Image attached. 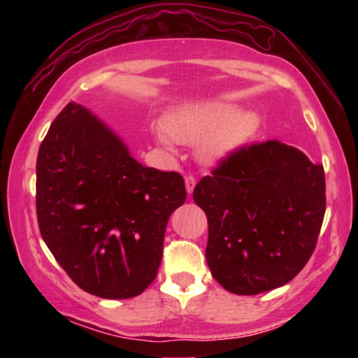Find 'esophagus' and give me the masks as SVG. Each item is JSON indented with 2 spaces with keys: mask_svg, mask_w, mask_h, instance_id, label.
<instances>
[{
  "mask_svg": "<svg viewBox=\"0 0 358 358\" xmlns=\"http://www.w3.org/2000/svg\"><path fill=\"white\" fill-rule=\"evenodd\" d=\"M195 184H197V180H195L194 176H187V178H185V190H187L189 195L194 192Z\"/></svg>",
  "mask_w": 358,
  "mask_h": 358,
  "instance_id": "34e87169",
  "label": "esophagus"
}]
</instances>
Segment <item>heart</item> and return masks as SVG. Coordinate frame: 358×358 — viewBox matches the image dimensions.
<instances>
[{
    "mask_svg": "<svg viewBox=\"0 0 358 358\" xmlns=\"http://www.w3.org/2000/svg\"><path fill=\"white\" fill-rule=\"evenodd\" d=\"M259 124L256 112L231 102H197L173 112L166 120L168 131L156 129L155 136L166 150H173L171 136L178 143H199V158L213 164L241 150L257 134Z\"/></svg>",
    "mask_w": 358,
    "mask_h": 358,
    "instance_id": "b5f03b06",
    "label": "heart"
}]
</instances>
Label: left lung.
Segmentation results:
<instances>
[{"label":"left lung","mask_w":358,"mask_h":358,"mask_svg":"<svg viewBox=\"0 0 358 358\" xmlns=\"http://www.w3.org/2000/svg\"><path fill=\"white\" fill-rule=\"evenodd\" d=\"M208 220L205 257L236 295L283 287L315 251L326 212L322 164L268 140L228 156L194 189Z\"/></svg>","instance_id":"obj_1"}]
</instances>
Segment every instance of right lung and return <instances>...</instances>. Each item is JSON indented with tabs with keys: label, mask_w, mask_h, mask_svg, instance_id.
<instances>
[{
	"label": "right lung",
	"mask_w": 358,
	"mask_h": 358,
	"mask_svg": "<svg viewBox=\"0 0 358 358\" xmlns=\"http://www.w3.org/2000/svg\"><path fill=\"white\" fill-rule=\"evenodd\" d=\"M179 173L146 168L90 109L70 102L37 156V220L53 257L91 295L124 300L150 287L166 224L185 202Z\"/></svg>",
	"instance_id": "1"
}]
</instances>
